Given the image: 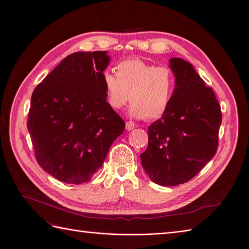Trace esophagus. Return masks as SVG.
Masks as SVG:
<instances>
[{"mask_svg": "<svg viewBox=\"0 0 249 249\" xmlns=\"http://www.w3.org/2000/svg\"><path fill=\"white\" fill-rule=\"evenodd\" d=\"M134 128H135L134 122H132V121L126 122V129H127V130H132V129H134Z\"/></svg>", "mask_w": 249, "mask_h": 249, "instance_id": "esophagus-1", "label": "esophagus"}]
</instances>
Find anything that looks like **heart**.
<instances>
[{
    "label": "heart",
    "mask_w": 249,
    "mask_h": 249,
    "mask_svg": "<svg viewBox=\"0 0 249 249\" xmlns=\"http://www.w3.org/2000/svg\"><path fill=\"white\" fill-rule=\"evenodd\" d=\"M117 75L106 71L103 82L107 103L114 109L123 107L130 99L129 113L137 119L160 118L170 104L176 76L166 66L131 58L119 62Z\"/></svg>",
    "instance_id": "1"
}]
</instances>
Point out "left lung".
Segmentation results:
<instances>
[{"mask_svg": "<svg viewBox=\"0 0 249 249\" xmlns=\"http://www.w3.org/2000/svg\"><path fill=\"white\" fill-rule=\"evenodd\" d=\"M176 76L170 104L148 128L149 144L141 155L152 181L160 186L187 182L213 158L222 110L213 90L181 58L169 60Z\"/></svg>", "mask_w": 249, "mask_h": 249, "instance_id": "1", "label": "left lung"}]
</instances>
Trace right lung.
Segmentation results:
<instances>
[{"label":"right lung","instance_id":"add662e5","mask_svg":"<svg viewBox=\"0 0 249 249\" xmlns=\"http://www.w3.org/2000/svg\"><path fill=\"white\" fill-rule=\"evenodd\" d=\"M107 51L67 56L32 95L27 120L36 159L56 179L80 185L99 168L125 122L107 101Z\"/></svg>","mask_w":249,"mask_h":249}]
</instances>
